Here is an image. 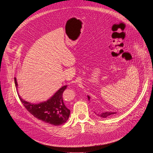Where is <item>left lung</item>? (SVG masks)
Here are the masks:
<instances>
[{"label":"left lung","mask_w":153,"mask_h":153,"mask_svg":"<svg viewBox=\"0 0 153 153\" xmlns=\"http://www.w3.org/2000/svg\"><path fill=\"white\" fill-rule=\"evenodd\" d=\"M88 100L90 99V96H88ZM116 112H105V113H101L100 114H97L99 116H100L101 117H103V118H106V117H108V116H110V115H112V114H116Z\"/></svg>","instance_id":"8db88e82"}]
</instances>
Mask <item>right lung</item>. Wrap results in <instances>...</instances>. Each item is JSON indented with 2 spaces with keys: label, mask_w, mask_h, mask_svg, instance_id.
Instances as JSON below:
<instances>
[{
  "label": "right lung",
  "mask_w": 153,
  "mask_h": 153,
  "mask_svg": "<svg viewBox=\"0 0 153 153\" xmlns=\"http://www.w3.org/2000/svg\"><path fill=\"white\" fill-rule=\"evenodd\" d=\"M14 82L17 88L16 77ZM67 87V85L62 86L48 100L37 104L27 102L20 97L19 93L18 95L23 105L34 117L44 122L57 126L66 122L70 114V110L62 99L63 93Z\"/></svg>",
  "instance_id": "1"
}]
</instances>
